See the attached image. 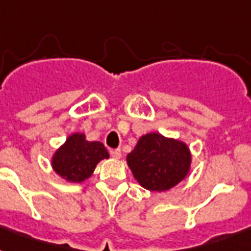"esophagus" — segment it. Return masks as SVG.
<instances>
[{"label": "esophagus", "instance_id": "obj_1", "mask_svg": "<svg viewBox=\"0 0 251 251\" xmlns=\"http://www.w3.org/2000/svg\"><path fill=\"white\" fill-rule=\"evenodd\" d=\"M110 155H112V157H114V159H120V157L122 156V151L120 149L110 150Z\"/></svg>", "mask_w": 251, "mask_h": 251}]
</instances>
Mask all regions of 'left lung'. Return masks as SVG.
<instances>
[{"instance_id": "1", "label": "left lung", "mask_w": 251, "mask_h": 251, "mask_svg": "<svg viewBox=\"0 0 251 251\" xmlns=\"http://www.w3.org/2000/svg\"><path fill=\"white\" fill-rule=\"evenodd\" d=\"M190 152L185 143L157 133L146 134L127 155L134 177L145 189L165 191L186 177Z\"/></svg>"}]
</instances>
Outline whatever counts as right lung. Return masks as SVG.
Listing matches in <instances>:
<instances>
[{"label":"right lung","mask_w":251,"mask_h":251,"mask_svg":"<svg viewBox=\"0 0 251 251\" xmlns=\"http://www.w3.org/2000/svg\"><path fill=\"white\" fill-rule=\"evenodd\" d=\"M109 153L100 142H88L83 134H73L53 156V169L65 179L82 182L88 178L95 167Z\"/></svg>","instance_id":"add662e5"}]
</instances>
